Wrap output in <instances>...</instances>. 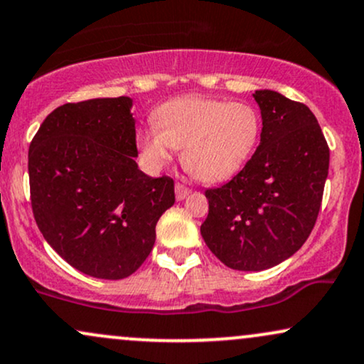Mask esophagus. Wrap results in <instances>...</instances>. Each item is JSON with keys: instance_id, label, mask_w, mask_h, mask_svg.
<instances>
[{"instance_id": "obj_1", "label": "esophagus", "mask_w": 364, "mask_h": 364, "mask_svg": "<svg viewBox=\"0 0 364 364\" xmlns=\"http://www.w3.org/2000/svg\"><path fill=\"white\" fill-rule=\"evenodd\" d=\"M174 191H176V200H178V201L185 200L186 196L191 193V190H190V188L183 185V183H176V186H174Z\"/></svg>"}]
</instances>
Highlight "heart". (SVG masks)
Instances as JSON below:
<instances>
[{"label": "heart", "mask_w": 364, "mask_h": 364, "mask_svg": "<svg viewBox=\"0 0 364 364\" xmlns=\"http://www.w3.org/2000/svg\"><path fill=\"white\" fill-rule=\"evenodd\" d=\"M154 125L139 135L147 163L161 166L173 147H183V166L205 183L235 176L256 151L262 129L252 105L207 96L171 100L156 112Z\"/></svg>", "instance_id": "obj_1"}]
</instances>
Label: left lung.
<instances>
[{
    "label": "left lung",
    "instance_id": "1",
    "mask_svg": "<svg viewBox=\"0 0 364 364\" xmlns=\"http://www.w3.org/2000/svg\"><path fill=\"white\" fill-rule=\"evenodd\" d=\"M252 96L259 146L229 183L205 191L208 217L200 227L210 251L239 271L273 268L304 246L329 173V146L307 105L271 90Z\"/></svg>",
    "mask_w": 364,
    "mask_h": 364
}]
</instances>
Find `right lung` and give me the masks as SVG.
<instances>
[{
	"label": "right lung",
	"mask_w": 364,
	"mask_h": 364,
	"mask_svg": "<svg viewBox=\"0 0 364 364\" xmlns=\"http://www.w3.org/2000/svg\"><path fill=\"white\" fill-rule=\"evenodd\" d=\"M132 100L55 108L28 149L30 200L43 239L65 262L102 279L140 268L156 224L174 205V181L139 169Z\"/></svg>",
	"instance_id": "right-lung-1"
}]
</instances>
